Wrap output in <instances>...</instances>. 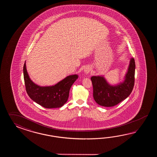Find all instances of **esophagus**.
<instances>
[{"label":"esophagus","instance_id":"obj_1","mask_svg":"<svg viewBox=\"0 0 157 157\" xmlns=\"http://www.w3.org/2000/svg\"><path fill=\"white\" fill-rule=\"evenodd\" d=\"M91 70V68L90 67L87 66V67H85V68L84 69V72L86 75H88L90 73Z\"/></svg>","mask_w":157,"mask_h":157}]
</instances>
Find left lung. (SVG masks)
<instances>
[{"instance_id":"1","label":"left lung","mask_w":157,"mask_h":157,"mask_svg":"<svg viewBox=\"0 0 157 157\" xmlns=\"http://www.w3.org/2000/svg\"><path fill=\"white\" fill-rule=\"evenodd\" d=\"M135 62L133 58L123 82L111 85L103 76L91 77L93 86V97L97 104L103 107H113L126 99L133 90L135 83Z\"/></svg>"}]
</instances>
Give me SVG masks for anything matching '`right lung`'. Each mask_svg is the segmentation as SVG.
<instances>
[{
  "instance_id": "add662e5",
  "label": "right lung",
  "mask_w": 157,
  "mask_h": 157,
  "mask_svg": "<svg viewBox=\"0 0 157 157\" xmlns=\"http://www.w3.org/2000/svg\"><path fill=\"white\" fill-rule=\"evenodd\" d=\"M23 70L28 95L35 102L46 108L62 107L68 100L71 87L78 77L77 75H70L54 86H40L30 79L27 71L26 61Z\"/></svg>"
}]
</instances>
